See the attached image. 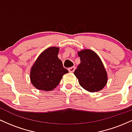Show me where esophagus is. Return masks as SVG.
Segmentation results:
<instances>
[{
	"mask_svg": "<svg viewBox=\"0 0 132 132\" xmlns=\"http://www.w3.org/2000/svg\"><path fill=\"white\" fill-rule=\"evenodd\" d=\"M68 71H69V72H73L74 71H75V66H72V67L69 68V69H68Z\"/></svg>",
	"mask_w": 132,
	"mask_h": 132,
	"instance_id": "obj_1",
	"label": "esophagus"
}]
</instances>
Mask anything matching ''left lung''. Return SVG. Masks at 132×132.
Listing matches in <instances>:
<instances>
[{"instance_id":"obj_1","label":"left lung","mask_w":132,"mask_h":132,"mask_svg":"<svg viewBox=\"0 0 132 132\" xmlns=\"http://www.w3.org/2000/svg\"><path fill=\"white\" fill-rule=\"evenodd\" d=\"M81 63L74 72L80 86L90 92L102 90L108 80L107 71L100 57L91 50L78 52Z\"/></svg>"}]
</instances>
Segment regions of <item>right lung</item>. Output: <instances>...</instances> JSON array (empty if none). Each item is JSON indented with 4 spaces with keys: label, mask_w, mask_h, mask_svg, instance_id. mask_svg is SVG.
Wrapping results in <instances>:
<instances>
[{
    "label": "right lung",
    "mask_w": 132,
    "mask_h": 132,
    "mask_svg": "<svg viewBox=\"0 0 132 132\" xmlns=\"http://www.w3.org/2000/svg\"><path fill=\"white\" fill-rule=\"evenodd\" d=\"M59 51L58 47L48 48L38 56L31 66L30 81L38 90H53L60 82L63 75L69 72L57 57Z\"/></svg>",
    "instance_id": "right-lung-1"
}]
</instances>
